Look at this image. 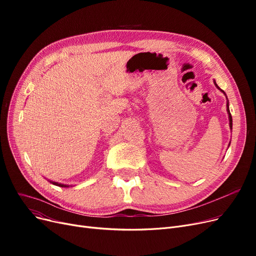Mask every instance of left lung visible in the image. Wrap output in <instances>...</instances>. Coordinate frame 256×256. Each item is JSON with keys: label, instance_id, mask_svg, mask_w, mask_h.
<instances>
[{"label": "left lung", "instance_id": "8db88e82", "mask_svg": "<svg viewBox=\"0 0 256 256\" xmlns=\"http://www.w3.org/2000/svg\"><path fill=\"white\" fill-rule=\"evenodd\" d=\"M214 86H216L220 91H222L223 93H224V96H226V93L223 91V90H221L220 89V87L217 85V83H216V80H214ZM226 98H227V96H226ZM226 108H227V113H228V119H230V130H232V114H230V102H228V98H227V104H226Z\"/></svg>", "mask_w": 256, "mask_h": 256}]
</instances>
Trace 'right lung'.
<instances>
[{
  "label": "right lung",
  "mask_w": 256,
  "mask_h": 256,
  "mask_svg": "<svg viewBox=\"0 0 256 256\" xmlns=\"http://www.w3.org/2000/svg\"><path fill=\"white\" fill-rule=\"evenodd\" d=\"M50 184H55V186H62V188H68L70 186L68 184H60V182H52V180H48Z\"/></svg>",
  "instance_id": "right-lung-1"
}]
</instances>
